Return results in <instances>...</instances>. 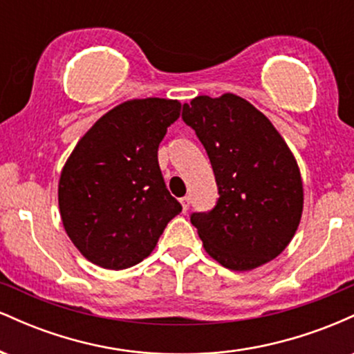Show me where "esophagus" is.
I'll return each mask as SVG.
<instances>
[{
    "mask_svg": "<svg viewBox=\"0 0 354 354\" xmlns=\"http://www.w3.org/2000/svg\"><path fill=\"white\" fill-rule=\"evenodd\" d=\"M180 203H181V206H183V211H188V208H189V196L181 198Z\"/></svg>",
    "mask_w": 354,
    "mask_h": 354,
    "instance_id": "1",
    "label": "esophagus"
}]
</instances>
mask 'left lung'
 <instances>
[{
	"mask_svg": "<svg viewBox=\"0 0 354 354\" xmlns=\"http://www.w3.org/2000/svg\"><path fill=\"white\" fill-rule=\"evenodd\" d=\"M183 120L208 153L218 203L193 213L205 251L221 266L250 271L290 245L303 213V180L295 154L268 118L233 93L203 95Z\"/></svg>",
	"mask_w": 354,
	"mask_h": 354,
	"instance_id": "1",
	"label": "left lung"
}]
</instances>
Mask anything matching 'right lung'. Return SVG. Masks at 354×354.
I'll list each match as a JSON object with an SVG mask.
<instances>
[{"instance_id": "obj_1", "label": "right lung", "mask_w": 354, "mask_h": 354, "mask_svg": "<svg viewBox=\"0 0 354 354\" xmlns=\"http://www.w3.org/2000/svg\"><path fill=\"white\" fill-rule=\"evenodd\" d=\"M180 113L178 100L124 101L84 133L64 163L61 221L93 265L116 271L138 265L181 211L158 165V146Z\"/></svg>"}]
</instances>
